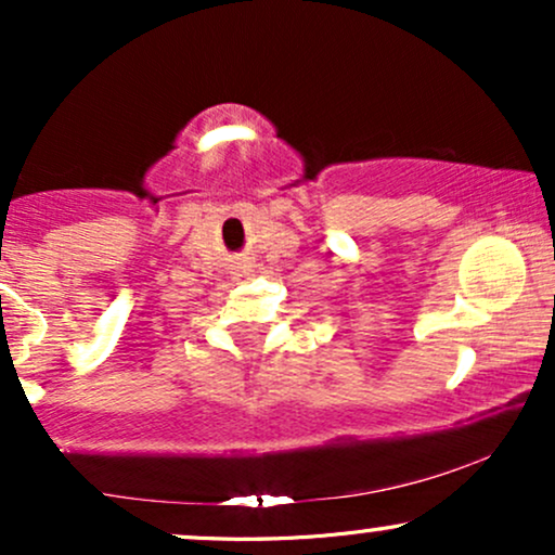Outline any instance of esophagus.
Listing matches in <instances>:
<instances>
[{
	"label": "esophagus",
	"mask_w": 555,
	"mask_h": 555,
	"mask_svg": "<svg viewBox=\"0 0 555 555\" xmlns=\"http://www.w3.org/2000/svg\"><path fill=\"white\" fill-rule=\"evenodd\" d=\"M250 266H247V263H237V266H234V279H245V276H250Z\"/></svg>",
	"instance_id": "obj_1"
}]
</instances>
